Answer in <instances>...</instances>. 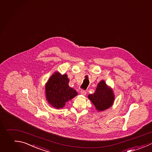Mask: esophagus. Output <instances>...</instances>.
<instances>
[{
    "label": "esophagus",
    "instance_id": "esophagus-1",
    "mask_svg": "<svg viewBox=\"0 0 152 152\" xmlns=\"http://www.w3.org/2000/svg\"><path fill=\"white\" fill-rule=\"evenodd\" d=\"M86 91H84V90H81V94H82V95H83V96H86Z\"/></svg>",
    "mask_w": 152,
    "mask_h": 152
}]
</instances>
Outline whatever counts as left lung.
Returning a JSON list of instances; mask_svg holds the SVG:
<instances>
[{
    "mask_svg": "<svg viewBox=\"0 0 152 152\" xmlns=\"http://www.w3.org/2000/svg\"><path fill=\"white\" fill-rule=\"evenodd\" d=\"M88 98L93 103L96 109L98 112H102L113 105L115 95L112 88L108 86L104 80H101L98 83L94 93L89 94Z\"/></svg>",
    "mask_w": 152,
    "mask_h": 152,
    "instance_id": "8db88e82",
    "label": "left lung"
}]
</instances>
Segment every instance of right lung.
<instances>
[{
  "label": "right lung",
  "mask_w": 152,
  "mask_h": 152,
  "mask_svg": "<svg viewBox=\"0 0 152 152\" xmlns=\"http://www.w3.org/2000/svg\"><path fill=\"white\" fill-rule=\"evenodd\" d=\"M69 80L66 74L55 72L45 85L46 98L49 104L56 109H61L78 93L68 85Z\"/></svg>",
  "instance_id": "obj_1"
}]
</instances>
